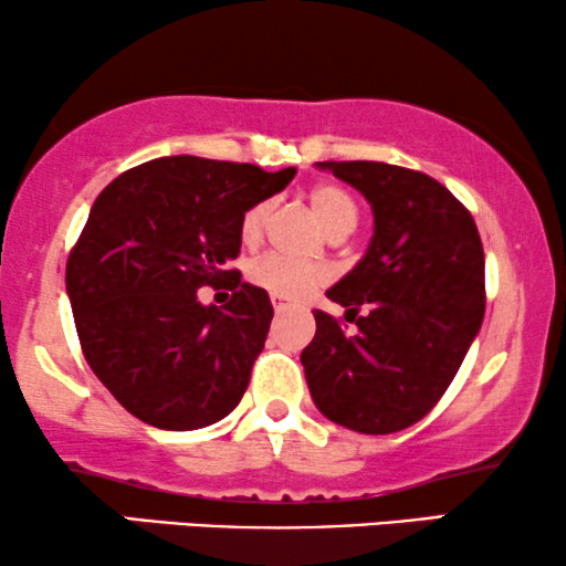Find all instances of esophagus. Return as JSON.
<instances>
[{"instance_id":"1","label":"esophagus","mask_w":566,"mask_h":566,"mask_svg":"<svg viewBox=\"0 0 566 566\" xmlns=\"http://www.w3.org/2000/svg\"><path fill=\"white\" fill-rule=\"evenodd\" d=\"M270 298H273L275 312H285V310H289V306H291V301L285 298V296H277V293H273V296H270Z\"/></svg>"}]
</instances>
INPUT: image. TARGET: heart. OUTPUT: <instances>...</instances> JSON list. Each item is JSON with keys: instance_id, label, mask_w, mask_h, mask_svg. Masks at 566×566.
<instances>
[{"instance_id": "1", "label": "heart", "mask_w": 566, "mask_h": 566, "mask_svg": "<svg viewBox=\"0 0 566 566\" xmlns=\"http://www.w3.org/2000/svg\"><path fill=\"white\" fill-rule=\"evenodd\" d=\"M310 205L312 210L317 212L322 226L329 231V237L335 239L346 237V233L356 229L358 205L354 202V197H350L346 189L335 185L312 187ZM270 212H273V202L262 200V202H254L252 208L241 216L239 233H241V241H244V247L260 244ZM249 277H252V283L260 285V289L277 293V296L298 298L325 283L329 277V270L325 265H319V262H301L285 254H265L262 260H256L254 265L249 268Z\"/></svg>"}]
</instances>
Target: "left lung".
I'll use <instances>...</instances> for the list:
<instances>
[{"mask_svg":"<svg viewBox=\"0 0 566 566\" xmlns=\"http://www.w3.org/2000/svg\"><path fill=\"white\" fill-rule=\"evenodd\" d=\"M319 168L371 205L374 237L350 273L327 291L358 333L314 312L317 333L301 350L322 416L361 434H392L442 398L479 335L486 285L471 212L437 179L377 160ZM366 308L364 318H356Z\"/></svg>","mask_w":566,"mask_h":566,"instance_id":"1","label":"left lung"}]
</instances>
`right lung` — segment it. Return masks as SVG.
<instances>
[{"label":"right lung","instance_id":"1","mask_svg":"<svg viewBox=\"0 0 566 566\" xmlns=\"http://www.w3.org/2000/svg\"><path fill=\"white\" fill-rule=\"evenodd\" d=\"M296 168L171 156L129 168L95 197L67 260L80 346L106 390L150 427L192 431L239 406L265 348L273 304L229 270L241 216ZM233 290L226 307L196 298Z\"/></svg>","mask_w":566,"mask_h":566}]
</instances>
